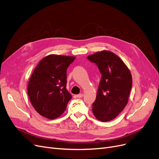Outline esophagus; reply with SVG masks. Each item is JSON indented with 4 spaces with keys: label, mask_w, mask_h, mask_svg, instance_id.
Listing matches in <instances>:
<instances>
[{
    "label": "esophagus",
    "mask_w": 159,
    "mask_h": 159,
    "mask_svg": "<svg viewBox=\"0 0 159 159\" xmlns=\"http://www.w3.org/2000/svg\"><path fill=\"white\" fill-rule=\"evenodd\" d=\"M82 97H83V94L82 93H79V94L77 95V98H82Z\"/></svg>",
    "instance_id": "1"
}]
</instances>
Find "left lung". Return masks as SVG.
<instances>
[{
    "label": "left lung",
    "mask_w": 159,
    "mask_h": 159,
    "mask_svg": "<svg viewBox=\"0 0 159 159\" xmlns=\"http://www.w3.org/2000/svg\"><path fill=\"white\" fill-rule=\"evenodd\" d=\"M101 73L96 99L92 105L95 118L101 121L114 119L125 108L132 88V76L116 54L102 51L87 57Z\"/></svg>",
    "instance_id": "8db88e82"
}]
</instances>
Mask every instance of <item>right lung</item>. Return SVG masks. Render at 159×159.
Returning a JSON list of instances; mask_svg holds the SVG:
<instances>
[{"instance_id": "add662e5", "label": "right lung", "mask_w": 159, "mask_h": 159, "mask_svg": "<svg viewBox=\"0 0 159 159\" xmlns=\"http://www.w3.org/2000/svg\"><path fill=\"white\" fill-rule=\"evenodd\" d=\"M74 57L51 54L41 60L28 84V95L36 111L54 120L64 113L71 95L66 89L67 69Z\"/></svg>"}]
</instances>
